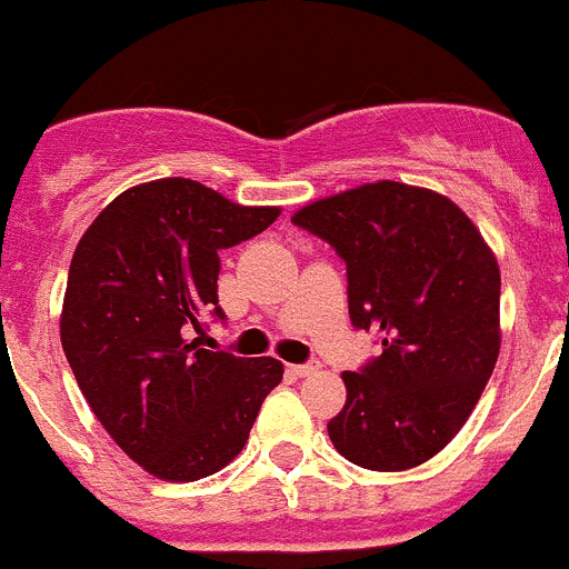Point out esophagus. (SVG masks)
I'll list each match as a JSON object with an SVG mask.
<instances>
[{"label":"esophagus","instance_id":"esophagus-1","mask_svg":"<svg viewBox=\"0 0 569 569\" xmlns=\"http://www.w3.org/2000/svg\"><path fill=\"white\" fill-rule=\"evenodd\" d=\"M319 361H308V365H290V373L293 376H313L319 370Z\"/></svg>","mask_w":569,"mask_h":569}]
</instances>
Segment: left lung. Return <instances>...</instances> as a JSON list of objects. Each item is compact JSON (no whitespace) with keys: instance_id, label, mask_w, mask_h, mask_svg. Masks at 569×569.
I'll use <instances>...</instances> for the list:
<instances>
[{"instance_id":"1","label":"left lung","mask_w":569,"mask_h":569,"mask_svg":"<svg viewBox=\"0 0 569 569\" xmlns=\"http://www.w3.org/2000/svg\"><path fill=\"white\" fill-rule=\"evenodd\" d=\"M345 259L353 328L381 356L341 373L347 401L333 447L367 470L425 465L470 419L499 359V261L447 196L373 182L293 213Z\"/></svg>"}]
</instances>
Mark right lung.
<instances>
[{
  "instance_id": "1",
  "label": "right lung",
  "mask_w": 569,
  "mask_h": 569,
  "mask_svg": "<svg viewBox=\"0 0 569 569\" xmlns=\"http://www.w3.org/2000/svg\"><path fill=\"white\" fill-rule=\"evenodd\" d=\"M279 208H244L193 179L119 193L70 259L64 356L110 439L162 481H196L241 453L281 361L204 350L219 250L253 239ZM199 335V340L192 336Z\"/></svg>"
}]
</instances>
